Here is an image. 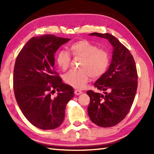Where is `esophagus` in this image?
I'll return each instance as SVG.
<instances>
[{"label": "esophagus", "instance_id": "obj_1", "mask_svg": "<svg viewBox=\"0 0 154 154\" xmlns=\"http://www.w3.org/2000/svg\"><path fill=\"white\" fill-rule=\"evenodd\" d=\"M82 91H80V90H75V94L76 95H79L80 94H82Z\"/></svg>", "mask_w": 154, "mask_h": 154}]
</instances>
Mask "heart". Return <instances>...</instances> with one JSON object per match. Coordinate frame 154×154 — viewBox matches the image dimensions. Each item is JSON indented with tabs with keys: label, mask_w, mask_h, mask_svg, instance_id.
I'll return each instance as SVG.
<instances>
[{
	"label": "heart",
	"mask_w": 154,
	"mask_h": 154,
	"mask_svg": "<svg viewBox=\"0 0 154 154\" xmlns=\"http://www.w3.org/2000/svg\"><path fill=\"white\" fill-rule=\"evenodd\" d=\"M69 50L75 57H82L78 70H71L64 76L67 84L75 88H82L89 82L90 76L96 79L105 73L110 64V54L107 49L98 48L97 45L85 39L75 41L70 45ZM56 62L62 70L69 68L71 56L67 51H60Z\"/></svg>",
	"instance_id": "b5f03b06"
}]
</instances>
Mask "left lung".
I'll return each instance as SVG.
<instances>
[{
	"instance_id": "obj_1",
	"label": "left lung",
	"mask_w": 154,
	"mask_h": 154,
	"mask_svg": "<svg viewBox=\"0 0 154 154\" xmlns=\"http://www.w3.org/2000/svg\"><path fill=\"white\" fill-rule=\"evenodd\" d=\"M90 35L106 38L113 51L108 71L94 83V87L104 94L87 91L90 98L88 115L98 126H114L125 118L134 102L138 86L137 67L128 49L114 36L97 32Z\"/></svg>"
}]
</instances>
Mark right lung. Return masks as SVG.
Listing matches in <instances>:
<instances>
[{
    "mask_svg": "<svg viewBox=\"0 0 154 154\" xmlns=\"http://www.w3.org/2000/svg\"><path fill=\"white\" fill-rule=\"evenodd\" d=\"M70 38L45 35L31 38L15 60L14 90L22 113L34 126L52 130L60 126L67 103L74 96L54 70V54ZM59 92L52 97L55 91Z\"/></svg>",
    "mask_w": 154,
    "mask_h": 154,
    "instance_id": "add662e5",
    "label": "right lung"
}]
</instances>
